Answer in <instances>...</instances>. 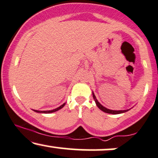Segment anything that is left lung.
<instances>
[{
  "mask_svg": "<svg viewBox=\"0 0 158 158\" xmlns=\"http://www.w3.org/2000/svg\"><path fill=\"white\" fill-rule=\"evenodd\" d=\"M93 97L94 99V100H95L96 102V104H97V106L98 108H99L100 110H102V111L106 112V113H108V114H121V113H124V112H126L128 111V110H110V109H108V108H105V107H103L102 105L100 104L99 102L97 101V99H96V97L95 95L93 94Z\"/></svg>",
  "mask_w": 158,
  "mask_h": 158,
  "instance_id": "8db88e82",
  "label": "left lung"
}]
</instances>
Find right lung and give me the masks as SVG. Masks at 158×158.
I'll list each match as a JSON object with an SVG mask.
<instances>
[{
    "label": "right lung",
    "mask_w": 158,
    "mask_h": 158,
    "mask_svg": "<svg viewBox=\"0 0 158 158\" xmlns=\"http://www.w3.org/2000/svg\"><path fill=\"white\" fill-rule=\"evenodd\" d=\"M64 105H65V103H64V104L63 105H61V106H59V108H56V109H53V110H33L34 111H35V112H38V113H44V114H49V113H52V112H55V111H57V110H60L61 108H62L64 106Z\"/></svg>",
    "instance_id": "obj_1"
}]
</instances>
